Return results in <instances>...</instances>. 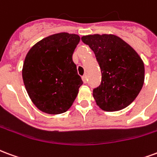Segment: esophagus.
I'll list each match as a JSON object with an SVG mask.
<instances>
[{"mask_svg": "<svg viewBox=\"0 0 157 157\" xmlns=\"http://www.w3.org/2000/svg\"><path fill=\"white\" fill-rule=\"evenodd\" d=\"M82 79H83V83H86L87 81H88V79H87V76H86V75H83V77H82Z\"/></svg>", "mask_w": 157, "mask_h": 157, "instance_id": "1", "label": "esophagus"}]
</instances>
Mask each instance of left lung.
Returning <instances> with one entry per match:
<instances>
[{
  "label": "left lung",
  "instance_id": "1",
  "mask_svg": "<svg viewBox=\"0 0 157 157\" xmlns=\"http://www.w3.org/2000/svg\"><path fill=\"white\" fill-rule=\"evenodd\" d=\"M81 40L94 51L101 69L100 85L93 90L97 105L109 112L126 108L142 89L145 80L142 59L115 35H88Z\"/></svg>",
  "mask_w": 157,
  "mask_h": 157
}]
</instances>
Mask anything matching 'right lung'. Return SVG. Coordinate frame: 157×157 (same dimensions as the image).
<instances>
[{
  "label": "right lung",
  "instance_id": "right-lung-1",
  "mask_svg": "<svg viewBox=\"0 0 157 157\" xmlns=\"http://www.w3.org/2000/svg\"><path fill=\"white\" fill-rule=\"evenodd\" d=\"M79 41L76 34L57 33L36 42L27 52L22 67L24 85L41 111L64 113L76 99L83 81L73 53Z\"/></svg>",
  "mask_w": 157,
  "mask_h": 157
}]
</instances>
